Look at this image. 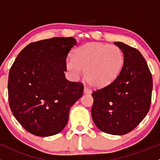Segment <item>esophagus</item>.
Segmentation results:
<instances>
[{
  "label": "esophagus",
  "mask_w": 160,
  "mask_h": 160,
  "mask_svg": "<svg viewBox=\"0 0 160 160\" xmlns=\"http://www.w3.org/2000/svg\"><path fill=\"white\" fill-rule=\"evenodd\" d=\"M91 90L89 89L88 88H87V87H84V88H83V93L84 94H91Z\"/></svg>",
  "instance_id": "1"
}]
</instances>
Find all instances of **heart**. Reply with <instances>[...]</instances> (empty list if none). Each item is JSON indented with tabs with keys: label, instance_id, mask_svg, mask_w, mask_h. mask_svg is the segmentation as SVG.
<instances>
[{
	"label": "heart",
	"instance_id": "obj_1",
	"mask_svg": "<svg viewBox=\"0 0 160 160\" xmlns=\"http://www.w3.org/2000/svg\"><path fill=\"white\" fill-rule=\"evenodd\" d=\"M124 55L116 45L89 43L77 48L73 58L66 59V66L73 78L85 71V79L92 86L102 88L114 81L121 72Z\"/></svg>",
	"mask_w": 160,
	"mask_h": 160
}]
</instances>
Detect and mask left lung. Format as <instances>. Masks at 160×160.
<instances>
[{
  "instance_id": "left-lung-1",
  "label": "left lung",
  "mask_w": 160,
  "mask_h": 160,
  "mask_svg": "<svg viewBox=\"0 0 160 160\" xmlns=\"http://www.w3.org/2000/svg\"><path fill=\"white\" fill-rule=\"evenodd\" d=\"M114 44L123 51V66L114 81L92 93L91 115L100 131L123 135L133 131L148 113L152 77L139 51L123 42Z\"/></svg>"
}]
</instances>
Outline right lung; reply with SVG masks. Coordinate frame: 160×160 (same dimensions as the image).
I'll use <instances>...</instances> for the list:
<instances>
[{
	"label": "right lung",
	"mask_w": 160,
	"mask_h": 160,
	"mask_svg": "<svg viewBox=\"0 0 160 160\" xmlns=\"http://www.w3.org/2000/svg\"><path fill=\"white\" fill-rule=\"evenodd\" d=\"M77 43L73 37L31 43L11 68L9 105L18 123L32 134L49 137L61 132L70 108L83 95V84L69 81L64 73L68 54Z\"/></svg>",
	"instance_id": "add662e5"
}]
</instances>
